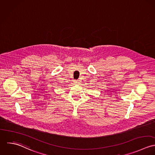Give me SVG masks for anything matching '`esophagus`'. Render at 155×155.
Listing matches in <instances>:
<instances>
[{
    "mask_svg": "<svg viewBox=\"0 0 155 155\" xmlns=\"http://www.w3.org/2000/svg\"><path fill=\"white\" fill-rule=\"evenodd\" d=\"M78 80H74V83H78Z\"/></svg>",
    "mask_w": 155,
    "mask_h": 155,
    "instance_id": "1",
    "label": "esophagus"
}]
</instances>
